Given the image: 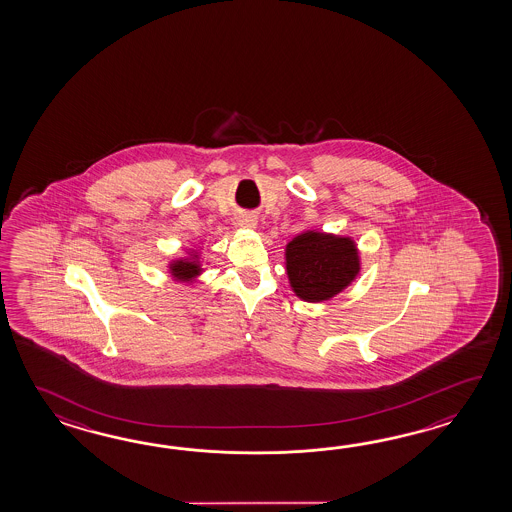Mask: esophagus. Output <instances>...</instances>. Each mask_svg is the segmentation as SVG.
<instances>
[{"instance_id":"obj_1","label":"esophagus","mask_w":512,"mask_h":512,"mask_svg":"<svg viewBox=\"0 0 512 512\" xmlns=\"http://www.w3.org/2000/svg\"><path fill=\"white\" fill-rule=\"evenodd\" d=\"M238 225H240L241 229H254L256 227V218L254 216H241L238 219Z\"/></svg>"}]
</instances>
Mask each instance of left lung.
Returning <instances> with one entry per match:
<instances>
[{"label": "left lung", "instance_id": "left-lung-1", "mask_svg": "<svg viewBox=\"0 0 512 512\" xmlns=\"http://www.w3.org/2000/svg\"><path fill=\"white\" fill-rule=\"evenodd\" d=\"M285 267L296 296L324 302L355 280L359 252L351 238L307 230L287 245Z\"/></svg>", "mask_w": 512, "mask_h": 512}]
</instances>
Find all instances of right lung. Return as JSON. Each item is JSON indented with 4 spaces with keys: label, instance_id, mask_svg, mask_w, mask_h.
I'll return each mask as SVG.
<instances>
[{
    "label": "right lung",
    "instance_id": "right-lung-1",
    "mask_svg": "<svg viewBox=\"0 0 512 512\" xmlns=\"http://www.w3.org/2000/svg\"><path fill=\"white\" fill-rule=\"evenodd\" d=\"M170 271H172V276H174L175 280L192 282L197 274H201V267H199V263L196 260H177L170 265Z\"/></svg>",
    "mask_w": 512,
    "mask_h": 512
}]
</instances>
